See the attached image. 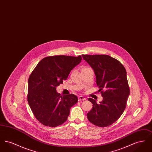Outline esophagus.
<instances>
[{
    "mask_svg": "<svg viewBox=\"0 0 152 152\" xmlns=\"http://www.w3.org/2000/svg\"><path fill=\"white\" fill-rule=\"evenodd\" d=\"M86 99L83 97V96H80L79 97V101H83V100H86Z\"/></svg>",
    "mask_w": 152,
    "mask_h": 152,
    "instance_id": "esophagus-1",
    "label": "esophagus"
}]
</instances>
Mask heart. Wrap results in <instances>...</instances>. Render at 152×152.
Returning <instances> with one entry per match:
<instances>
[{
  "label": "heart",
  "mask_w": 152,
  "mask_h": 152,
  "mask_svg": "<svg viewBox=\"0 0 152 152\" xmlns=\"http://www.w3.org/2000/svg\"><path fill=\"white\" fill-rule=\"evenodd\" d=\"M88 68H88V67H84V68H82V69H88Z\"/></svg>",
  "instance_id": "1"
}]
</instances>
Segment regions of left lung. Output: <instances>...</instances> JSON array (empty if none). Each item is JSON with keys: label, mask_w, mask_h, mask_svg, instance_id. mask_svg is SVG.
I'll use <instances>...</instances> for the list:
<instances>
[{"label": "left lung", "mask_w": 152, "mask_h": 152, "mask_svg": "<svg viewBox=\"0 0 152 152\" xmlns=\"http://www.w3.org/2000/svg\"><path fill=\"white\" fill-rule=\"evenodd\" d=\"M82 56L94 69L97 86L103 97L99 103L88 99L93 107L87 113V118L97 126H108L120 118L126 108L130 94L126 69L118 60L108 55Z\"/></svg>", "instance_id": "8db88e82"}]
</instances>
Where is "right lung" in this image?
<instances>
[{
    "label": "right lung",
    "mask_w": 152,
    "mask_h": 152,
    "mask_svg": "<svg viewBox=\"0 0 152 152\" xmlns=\"http://www.w3.org/2000/svg\"><path fill=\"white\" fill-rule=\"evenodd\" d=\"M81 56H53L44 58L28 79L27 100L37 120L44 125L56 127L66 121L70 109L78 101L73 94L61 96L56 87L66 80Z\"/></svg>",
    "instance_id": "1"
}]
</instances>
